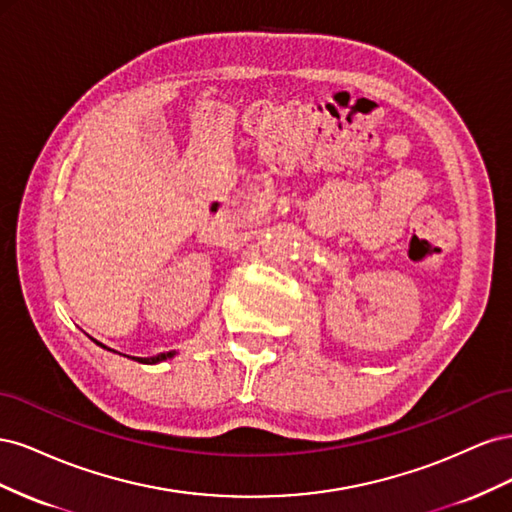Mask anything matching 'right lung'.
Masks as SVG:
<instances>
[{
	"mask_svg": "<svg viewBox=\"0 0 512 512\" xmlns=\"http://www.w3.org/2000/svg\"><path fill=\"white\" fill-rule=\"evenodd\" d=\"M96 344H100V342H96ZM102 346V344H100ZM102 348H106V346H102ZM177 352L175 350H170V352H160V354H156V356H147V359H143V356H134V359L138 361V363H145V365H158V363H162V361H168V359H173Z\"/></svg>",
	"mask_w": 512,
	"mask_h": 512,
	"instance_id": "right-lung-1",
	"label": "right lung"
}]
</instances>
